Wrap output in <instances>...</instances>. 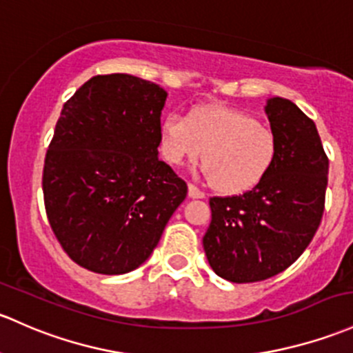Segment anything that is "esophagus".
<instances>
[{"label": "esophagus", "mask_w": 353, "mask_h": 353, "mask_svg": "<svg viewBox=\"0 0 353 353\" xmlns=\"http://www.w3.org/2000/svg\"><path fill=\"white\" fill-rule=\"evenodd\" d=\"M188 196L192 199H203L205 198V192L196 188L194 184H188Z\"/></svg>", "instance_id": "34e87169"}]
</instances>
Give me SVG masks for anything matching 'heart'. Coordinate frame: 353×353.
Returning <instances> with one entry per match:
<instances>
[{
    "label": "heart",
    "instance_id": "obj_1",
    "mask_svg": "<svg viewBox=\"0 0 353 353\" xmlns=\"http://www.w3.org/2000/svg\"><path fill=\"white\" fill-rule=\"evenodd\" d=\"M161 150L172 165L196 161L203 152L201 172L220 191L254 188L276 157V139L265 125L245 111L210 105L189 117L172 111L161 127Z\"/></svg>",
    "mask_w": 353,
    "mask_h": 353
}]
</instances>
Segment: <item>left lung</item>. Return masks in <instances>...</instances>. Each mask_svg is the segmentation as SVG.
Segmentation results:
<instances>
[{
	"mask_svg": "<svg viewBox=\"0 0 353 353\" xmlns=\"http://www.w3.org/2000/svg\"><path fill=\"white\" fill-rule=\"evenodd\" d=\"M276 157L257 186L210 199L203 247L211 269L230 283H257L283 272L313 240L325 210L326 157L316 125L292 101L265 105Z\"/></svg>",
	"mask_w": 353,
	"mask_h": 353,
	"instance_id": "left-lung-1",
	"label": "left lung"
}]
</instances>
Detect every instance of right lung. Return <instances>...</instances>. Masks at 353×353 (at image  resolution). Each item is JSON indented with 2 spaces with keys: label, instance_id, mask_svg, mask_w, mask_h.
<instances>
[{
  "label": "right lung",
  "instance_id": "obj_1",
  "mask_svg": "<svg viewBox=\"0 0 353 353\" xmlns=\"http://www.w3.org/2000/svg\"><path fill=\"white\" fill-rule=\"evenodd\" d=\"M167 92L130 74L94 76L68 99L43 164L52 232L76 264L118 276L157 247L188 186L159 161Z\"/></svg>",
  "mask_w": 353,
  "mask_h": 353
}]
</instances>
